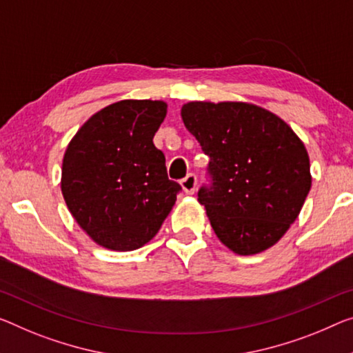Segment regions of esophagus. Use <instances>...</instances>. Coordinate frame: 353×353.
I'll return each mask as SVG.
<instances>
[{"label":"esophagus","instance_id":"34e87169","mask_svg":"<svg viewBox=\"0 0 353 353\" xmlns=\"http://www.w3.org/2000/svg\"><path fill=\"white\" fill-rule=\"evenodd\" d=\"M183 191L186 194H194L195 191V184H197V178H195L194 173H189L188 176H184L180 181Z\"/></svg>","mask_w":353,"mask_h":353}]
</instances>
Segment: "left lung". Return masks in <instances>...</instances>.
I'll return each mask as SVG.
<instances>
[{
  "instance_id": "8db88e82",
  "label": "left lung",
  "mask_w": 353,
  "mask_h": 353,
  "mask_svg": "<svg viewBox=\"0 0 353 353\" xmlns=\"http://www.w3.org/2000/svg\"><path fill=\"white\" fill-rule=\"evenodd\" d=\"M184 126L210 156L213 188L200 189L210 224L238 256L274 246L300 214L312 176L305 143L273 112L240 101H192Z\"/></svg>"
}]
</instances>
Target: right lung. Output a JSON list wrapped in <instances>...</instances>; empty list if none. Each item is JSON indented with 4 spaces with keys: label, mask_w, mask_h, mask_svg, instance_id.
<instances>
[{
    "label": "right lung",
    "mask_w": 353,
    "mask_h": 353,
    "mask_svg": "<svg viewBox=\"0 0 353 353\" xmlns=\"http://www.w3.org/2000/svg\"><path fill=\"white\" fill-rule=\"evenodd\" d=\"M167 102L118 101L96 112L70 139L61 192L75 222L110 251H134L153 240L181 186L167 178L153 143Z\"/></svg>",
    "instance_id": "obj_1"
}]
</instances>
